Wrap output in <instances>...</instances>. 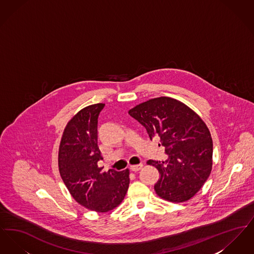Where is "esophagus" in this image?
<instances>
[{"label": "esophagus", "instance_id": "esophagus-1", "mask_svg": "<svg viewBox=\"0 0 254 254\" xmlns=\"http://www.w3.org/2000/svg\"><path fill=\"white\" fill-rule=\"evenodd\" d=\"M143 168V164H139V165H135V166H130V170H132L134 172H136V171H138V170H140V169Z\"/></svg>", "mask_w": 254, "mask_h": 254}]
</instances>
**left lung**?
Listing matches in <instances>:
<instances>
[{
    "mask_svg": "<svg viewBox=\"0 0 254 254\" xmlns=\"http://www.w3.org/2000/svg\"><path fill=\"white\" fill-rule=\"evenodd\" d=\"M128 114L143 125L150 140L157 138L169 156L165 162L148 160L158 169V196L181 203L197 193L212 167V139L204 121L180 101L159 97L142 103Z\"/></svg>",
    "mask_w": 254,
    "mask_h": 254,
    "instance_id": "obj_1",
    "label": "left lung"
}]
</instances>
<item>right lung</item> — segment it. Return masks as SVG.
<instances>
[{"label": "right lung", "mask_w": 254, "mask_h": 254, "mask_svg": "<svg viewBox=\"0 0 254 254\" xmlns=\"http://www.w3.org/2000/svg\"><path fill=\"white\" fill-rule=\"evenodd\" d=\"M105 104L80 110L67 123L59 148L61 177L80 205L97 212H107L121 204L129 185V170L98 167L102 160L98 146V117Z\"/></svg>", "instance_id": "1"}]
</instances>
